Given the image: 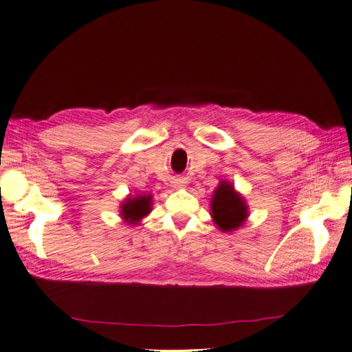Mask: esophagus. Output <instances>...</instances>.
I'll use <instances>...</instances> for the list:
<instances>
[{
	"label": "esophagus",
	"instance_id": "obj_1",
	"mask_svg": "<svg viewBox=\"0 0 352 352\" xmlns=\"http://www.w3.org/2000/svg\"><path fill=\"white\" fill-rule=\"evenodd\" d=\"M182 184H184V181H181V179H176V181H175V186H177V187H181Z\"/></svg>",
	"mask_w": 352,
	"mask_h": 352
}]
</instances>
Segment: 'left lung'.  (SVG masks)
Here are the masks:
<instances>
[{"mask_svg": "<svg viewBox=\"0 0 352 352\" xmlns=\"http://www.w3.org/2000/svg\"><path fill=\"white\" fill-rule=\"evenodd\" d=\"M210 214L221 232L232 233L243 227L249 218V206L244 196L229 181H221L210 201Z\"/></svg>", "mask_w": 352, "mask_h": 352, "instance_id": "1", "label": "left lung"}]
</instances>
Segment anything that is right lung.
Returning a JSON list of instances; mask_svg holds the SVG:
<instances>
[{
    "mask_svg": "<svg viewBox=\"0 0 352 352\" xmlns=\"http://www.w3.org/2000/svg\"><path fill=\"white\" fill-rule=\"evenodd\" d=\"M153 195H128L120 204V218L128 226H138L142 219L151 213Z\"/></svg>",
    "mask_w": 352,
    "mask_h": 352,
    "instance_id": "right-lung-1",
    "label": "right lung"
}]
</instances>
